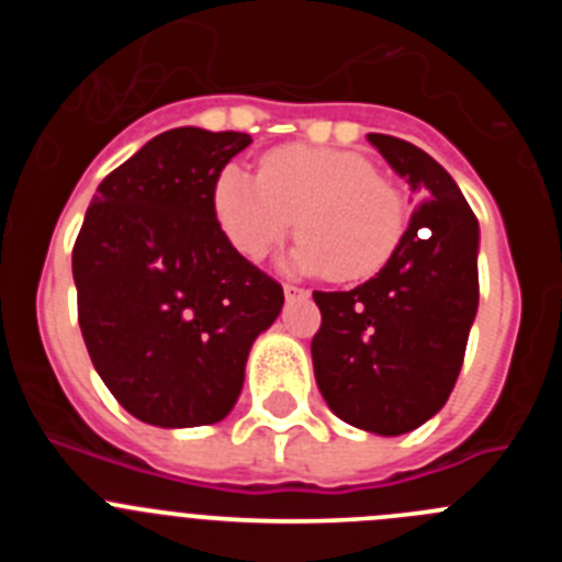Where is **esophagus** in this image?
Instances as JSON below:
<instances>
[{
    "label": "esophagus",
    "mask_w": 562,
    "mask_h": 562,
    "mask_svg": "<svg viewBox=\"0 0 562 562\" xmlns=\"http://www.w3.org/2000/svg\"><path fill=\"white\" fill-rule=\"evenodd\" d=\"M284 295H286V301H295V297H306V295H310V292L301 290V286L284 284Z\"/></svg>",
    "instance_id": "esophagus-1"
}]
</instances>
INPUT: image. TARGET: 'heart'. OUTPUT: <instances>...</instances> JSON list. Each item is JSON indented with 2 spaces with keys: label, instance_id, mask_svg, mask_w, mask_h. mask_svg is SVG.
<instances>
[{
  "label": "heart",
  "instance_id": "obj_1",
  "mask_svg": "<svg viewBox=\"0 0 562 562\" xmlns=\"http://www.w3.org/2000/svg\"><path fill=\"white\" fill-rule=\"evenodd\" d=\"M213 211L227 241L261 261L297 231L286 267L355 284L376 276L400 250L408 211L394 182L362 154L292 143L267 151L258 173L225 166L213 182Z\"/></svg>",
  "mask_w": 562,
  "mask_h": 562
}]
</instances>
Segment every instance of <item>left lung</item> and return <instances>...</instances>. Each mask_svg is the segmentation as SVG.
<instances>
[{
	"instance_id": "8db88e82",
	"label": "left lung",
	"mask_w": 562,
	"mask_h": 562,
	"mask_svg": "<svg viewBox=\"0 0 562 562\" xmlns=\"http://www.w3.org/2000/svg\"><path fill=\"white\" fill-rule=\"evenodd\" d=\"M369 143L411 186L400 250L366 284L312 292L317 389L331 414L376 436H402L439 414L459 380L479 312V220L439 162L389 134Z\"/></svg>"
}]
</instances>
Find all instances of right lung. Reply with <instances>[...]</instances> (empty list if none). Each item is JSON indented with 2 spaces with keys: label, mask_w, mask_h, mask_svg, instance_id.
I'll return each instance as SVG.
<instances>
[{
  "label": "right lung",
  "mask_w": 562,
  "mask_h": 562,
  "mask_svg": "<svg viewBox=\"0 0 562 562\" xmlns=\"http://www.w3.org/2000/svg\"><path fill=\"white\" fill-rule=\"evenodd\" d=\"M250 134H157L98 186L72 250L78 324L114 400L157 428L222 422L284 290L238 256L213 182Z\"/></svg>",
  "instance_id": "1"
}]
</instances>
